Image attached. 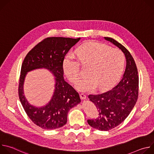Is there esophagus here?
Masks as SVG:
<instances>
[{"label":"esophagus","instance_id":"esophagus-1","mask_svg":"<svg viewBox=\"0 0 154 154\" xmlns=\"http://www.w3.org/2000/svg\"><path fill=\"white\" fill-rule=\"evenodd\" d=\"M86 95L85 94H83V93H81V94H80V99H82V100H83V99H86Z\"/></svg>","mask_w":154,"mask_h":154}]
</instances>
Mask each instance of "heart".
Instances as JSON below:
<instances>
[{"label": "heart", "instance_id": "b5f03b06", "mask_svg": "<svg viewBox=\"0 0 154 154\" xmlns=\"http://www.w3.org/2000/svg\"><path fill=\"white\" fill-rule=\"evenodd\" d=\"M74 55L84 65H88L86 77L79 79L76 89L82 92L93 91L98 87L105 90L114 85L121 77L125 64L124 54L117 49L97 42H90L77 48ZM65 75L75 82L79 74V63L75 57L69 55L63 61Z\"/></svg>", "mask_w": 154, "mask_h": 154}]
</instances>
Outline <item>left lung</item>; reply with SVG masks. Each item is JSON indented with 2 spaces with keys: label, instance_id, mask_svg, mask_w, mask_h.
I'll return each mask as SVG.
<instances>
[{
  "label": "left lung",
  "instance_id": "1",
  "mask_svg": "<svg viewBox=\"0 0 154 154\" xmlns=\"http://www.w3.org/2000/svg\"><path fill=\"white\" fill-rule=\"evenodd\" d=\"M124 54L126 68L119 83L110 90L88 96L99 112L96 119H88V124L101 131L111 130L122 123L134 107L138 95V75L135 61L128 50L112 38L104 37Z\"/></svg>",
  "mask_w": 154,
  "mask_h": 154
}]
</instances>
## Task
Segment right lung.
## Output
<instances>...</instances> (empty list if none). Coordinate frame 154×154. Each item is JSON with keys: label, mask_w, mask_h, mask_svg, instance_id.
Wrapping results in <instances>:
<instances>
[{"label": "right lung", "mask_w": 154, "mask_h": 154, "mask_svg": "<svg viewBox=\"0 0 154 154\" xmlns=\"http://www.w3.org/2000/svg\"><path fill=\"white\" fill-rule=\"evenodd\" d=\"M80 39L63 37L45 39L26 55L22 64L19 85V97L29 118L46 130L60 128L67 122L70 109L80 102L79 93L63 77V61L69 49ZM46 69L54 76L55 88L51 99L46 105L38 107L31 105L24 96L23 84L30 71Z\"/></svg>", "instance_id": "obj_1"}]
</instances>
